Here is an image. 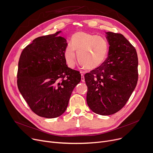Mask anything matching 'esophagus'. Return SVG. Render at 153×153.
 <instances>
[{"label": "esophagus", "mask_w": 153, "mask_h": 153, "mask_svg": "<svg viewBox=\"0 0 153 153\" xmlns=\"http://www.w3.org/2000/svg\"><path fill=\"white\" fill-rule=\"evenodd\" d=\"M81 81L82 82L85 81V79H84V74H81Z\"/></svg>", "instance_id": "esophagus-1"}]
</instances>
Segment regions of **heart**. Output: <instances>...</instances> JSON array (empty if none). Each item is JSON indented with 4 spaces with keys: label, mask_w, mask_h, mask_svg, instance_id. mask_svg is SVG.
Listing matches in <instances>:
<instances>
[{
    "label": "heart",
    "mask_w": 153,
    "mask_h": 153,
    "mask_svg": "<svg viewBox=\"0 0 153 153\" xmlns=\"http://www.w3.org/2000/svg\"><path fill=\"white\" fill-rule=\"evenodd\" d=\"M109 45L107 40L95 35L77 32L72 36L64 50V58L71 68L76 62V53L79 62L87 70H94L100 67L108 57Z\"/></svg>",
    "instance_id": "1"
}]
</instances>
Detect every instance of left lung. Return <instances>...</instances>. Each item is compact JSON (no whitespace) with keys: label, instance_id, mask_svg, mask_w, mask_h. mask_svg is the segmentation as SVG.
I'll return each instance as SVG.
<instances>
[{"label":"left lung","instance_id":"8db88e82","mask_svg":"<svg viewBox=\"0 0 153 153\" xmlns=\"http://www.w3.org/2000/svg\"><path fill=\"white\" fill-rule=\"evenodd\" d=\"M106 61L84 76L87 103L95 114L110 115L126 103L137 84L138 59L134 47L120 33L107 32Z\"/></svg>","mask_w":153,"mask_h":153}]
</instances>
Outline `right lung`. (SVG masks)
<instances>
[{
    "label": "right lung",
    "instance_id": "add662e5",
    "mask_svg": "<svg viewBox=\"0 0 153 153\" xmlns=\"http://www.w3.org/2000/svg\"><path fill=\"white\" fill-rule=\"evenodd\" d=\"M56 33L39 36L23 50L19 61L17 86L37 115L59 117L66 111L74 87L81 80L77 71L66 65V39Z\"/></svg>",
    "mask_w": 153,
    "mask_h": 153
}]
</instances>
